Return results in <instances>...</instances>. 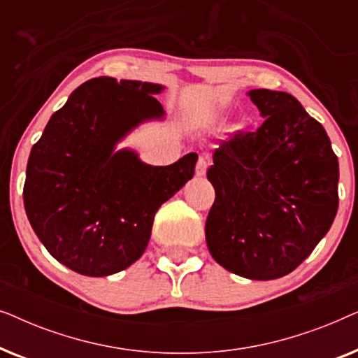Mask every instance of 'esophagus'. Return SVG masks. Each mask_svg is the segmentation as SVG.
<instances>
[{
  "label": "esophagus",
  "mask_w": 358,
  "mask_h": 358,
  "mask_svg": "<svg viewBox=\"0 0 358 358\" xmlns=\"http://www.w3.org/2000/svg\"><path fill=\"white\" fill-rule=\"evenodd\" d=\"M208 166H210V156L207 153L200 155L199 161H197V166H195V174L203 176L205 173H207Z\"/></svg>",
  "instance_id": "obj_1"
}]
</instances>
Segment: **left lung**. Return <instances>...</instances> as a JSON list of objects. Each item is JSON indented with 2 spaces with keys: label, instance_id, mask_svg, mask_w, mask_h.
<instances>
[{
  "label": "left lung",
  "instance_id": "left-lung-1",
  "mask_svg": "<svg viewBox=\"0 0 358 358\" xmlns=\"http://www.w3.org/2000/svg\"><path fill=\"white\" fill-rule=\"evenodd\" d=\"M249 96L266 122L215 150L205 239L229 272L272 280L295 271L329 231L339 207V163L326 130L292 94Z\"/></svg>",
  "mask_w": 358,
  "mask_h": 358
}]
</instances>
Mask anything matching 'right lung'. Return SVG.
<instances>
[{
    "mask_svg": "<svg viewBox=\"0 0 358 358\" xmlns=\"http://www.w3.org/2000/svg\"><path fill=\"white\" fill-rule=\"evenodd\" d=\"M163 86L101 76L83 83L32 146L24 207L47 251L90 277L120 272L148 246L155 215L192 179L197 153L169 166L114 151L125 134L164 114Z\"/></svg>",
    "mask_w": 358,
    "mask_h": 358,
    "instance_id": "1",
    "label": "right lung"
}]
</instances>
